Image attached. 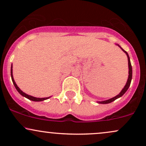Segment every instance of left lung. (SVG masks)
Masks as SVG:
<instances>
[{"mask_svg": "<svg viewBox=\"0 0 146 146\" xmlns=\"http://www.w3.org/2000/svg\"><path fill=\"white\" fill-rule=\"evenodd\" d=\"M122 50H123V51L125 52V53H126L127 56H128V68H129V75H128V81H127V83L126 84H125V86H124V88L122 89V90L121 91V93H119L118 95H117V96L114 97V98L110 99V100H106V101H103V102H99V103L100 104H109V103H111V102H113V101H115V100H117V98H120V97H121L122 95H123L125 92L127 91V90L128 89L129 86H130V83H131V80H132V66H131V63H130V58H129V56L128 54V53H127L126 51H124V50L123 49V48H121Z\"/></svg>", "mask_w": 146, "mask_h": 146, "instance_id": "1", "label": "left lung"}]
</instances>
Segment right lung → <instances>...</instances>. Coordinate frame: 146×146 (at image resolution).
Listing matches in <instances>:
<instances>
[{"label":"right lung","mask_w":146,"mask_h":146,"mask_svg":"<svg viewBox=\"0 0 146 146\" xmlns=\"http://www.w3.org/2000/svg\"><path fill=\"white\" fill-rule=\"evenodd\" d=\"M11 80H12V82H13V84H14L15 88H16V90H18V93H20L21 95H23V96L25 97L26 98L29 99V100H31V101H34V102H41V101H43V100H47V99H48L49 98H34V97H32L31 96V95H29L27 94H26V93H23L22 90L20 89L19 88H18L17 85H16V82H15L14 80V78H13V75H12V66H11Z\"/></svg>","instance_id":"obj_1"}]
</instances>
